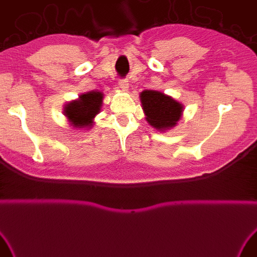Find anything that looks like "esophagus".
I'll use <instances>...</instances> for the list:
<instances>
[{
  "label": "esophagus",
  "mask_w": 257,
  "mask_h": 257,
  "mask_svg": "<svg viewBox=\"0 0 257 257\" xmlns=\"http://www.w3.org/2000/svg\"><path fill=\"white\" fill-rule=\"evenodd\" d=\"M117 85H119V88L121 90H127L128 89V81L125 79H120L119 82H117Z\"/></svg>",
  "instance_id": "1"
}]
</instances>
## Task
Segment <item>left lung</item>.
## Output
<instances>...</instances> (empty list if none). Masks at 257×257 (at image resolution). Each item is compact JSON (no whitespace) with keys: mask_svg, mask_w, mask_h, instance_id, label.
I'll return each instance as SVG.
<instances>
[{"mask_svg":"<svg viewBox=\"0 0 257 257\" xmlns=\"http://www.w3.org/2000/svg\"><path fill=\"white\" fill-rule=\"evenodd\" d=\"M141 100L146 121L157 129L173 127L182 115V104L160 91L145 90L141 93Z\"/></svg>","mask_w":257,"mask_h":257,"instance_id":"obj_1","label":"left lung"}]
</instances>
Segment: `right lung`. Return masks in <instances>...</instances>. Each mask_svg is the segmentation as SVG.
Instances as JSON below:
<instances>
[{
  "label": "right lung",
  "mask_w": 257,
  "mask_h": 257,
  "mask_svg": "<svg viewBox=\"0 0 257 257\" xmlns=\"http://www.w3.org/2000/svg\"><path fill=\"white\" fill-rule=\"evenodd\" d=\"M103 93L99 91L87 92L80 96L79 100L71 101L65 107V115L74 127L84 128L91 125L92 119L99 112Z\"/></svg>",
  "instance_id": "add662e5"
}]
</instances>
